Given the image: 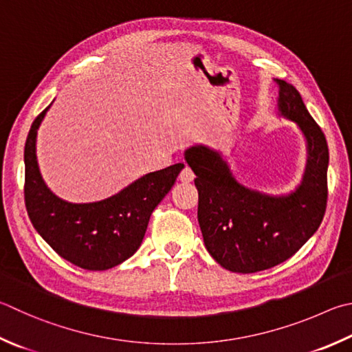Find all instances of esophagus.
Listing matches in <instances>:
<instances>
[{"label": "esophagus", "mask_w": 352, "mask_h": 352, "mask_svg": "<svg viewBox=\"0 0 352 352\" xmlns=\"http://www.w3.org/2000/svg\"><path fill=\"white\" fill-rule=\"evenodd\" d=\"M178 178H180V180L184 182V183H189V182L194 180L195 175H194V172H192V169L189 168V166H184L183 170L180 172V175H178Z\"/></svg>", "instance_id": "obj_1"}]
</instances>
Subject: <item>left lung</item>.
<instances>
[{
  "instance_id": "obj_1",
  "label": "left lung",
  "mask_w": 352,
  "mask_h": 352,
  "mask_svg": "<svg viewBox=\"0 0 352 352\" xmlns=\"http://www.w3.org/2000/svg\"><path fill=\"white\" fill-rule=\"evenodd\" d=\"M278 85L277 111L294 121L306 142L302 182L289 194L270 195L243 186L219 151L203 144L184 151L197 175L198 223L217 263L240 274L265 271L292 257L320 226L328 200L327 138L296 87Z\"/></svg>"
}]
</instances>
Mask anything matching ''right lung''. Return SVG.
<instances>
[{
  "label": "right lung",
  "mask_w": 352,
  "mask_h": 352,
  "mask_svg": "<svg viewBox=\"0 0 352 352\" xmlns=\"http://www.w3.org/2000/svg\"><path fill=\"white\" fill-rule=\"evenodd\" d=\"M50 104L32 123L25 140L24 200L29 219L47 245L70 263L87 271L111 270L137 252L152 210L174 186L184 164L149 172L104 200H63L47 188L36 160L38 127Z\"/></svg>",
  "instance_id": "right-lung-1"
}]
</instances>
